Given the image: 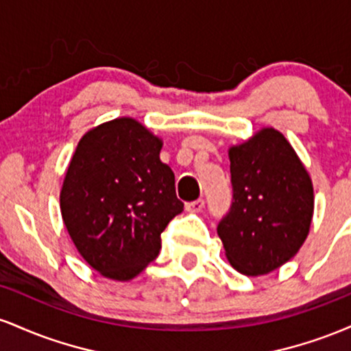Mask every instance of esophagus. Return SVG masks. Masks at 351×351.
<instances>
[{
  "instance_id": "obj_1",
  "label": "esophagus",
  "mask_w": 351,
  "mask_h": 351,
  "mask_svg": "<svg viewBox=\"0 0 351 351\" xmlns=\"http://www.w3.org/2000/svg\"><path fill=\"white\" fill-rule=\"evenodd\" d=\"M204 206V199H196V201H191V203H186V211L189 213H199L201 209Z\"/></svg>"
}]
</instances>
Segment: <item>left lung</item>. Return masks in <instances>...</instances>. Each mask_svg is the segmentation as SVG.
I'll list each match as a JSON object with an SVG mask.
<instances>
[{
	"mask_svg": "<svg viewBox=\"0 0 351 351\" xmlns=\"http://www.w3.org/2000/svg\"><path fill=\"white\" fill-rule=\"evenodd\" d=\"M229 160L232 203L217 234L236 271L264 276L291 261L307 239L312 180L276 128H263L229 148Z\"/></svg>",
	"mask_w": 351,
	"mask_h": 351,
	"instance_id": "1",
	"label": "left lung"
}]
</instances>
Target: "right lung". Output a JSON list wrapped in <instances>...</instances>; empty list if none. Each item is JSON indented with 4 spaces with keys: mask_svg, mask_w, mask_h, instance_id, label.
<instances>
[{
    "mask_svg": "<svg viewBox=\"0 0 351 351\" xmlns=\"http://www.w3.org/2000/svg\"><path fill=\"white\" fill-rule=\"evenodd\" d=\"M162 140L134 119L80 138L60 189V215L80 256L114 280H130L158 256L160 234L183 211Z\"/></svg>",
    "mask_w": 351,
    "mask_h": 351,
    "instance_id": "obj_1",
    "label": "right lung"
}]
</instances>
